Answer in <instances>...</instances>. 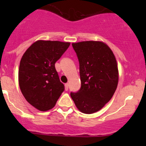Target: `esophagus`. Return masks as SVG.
<instances>
[{
	"label": "esophagus",
	"instance_id": "obj_1",
	"mask_svg": "<svg viewBox=\"0 0 146 146\" xmlns=\"http://www.w3.org/2000/svg\"><path fill=\"white\" fill-rule=\"evenodd\" d=\"M65 90H66V91L68 90V83H66L65 84Z\"/></svg>",
	"mask_w": 146,
	"mask_h": 146
}]
</instances>
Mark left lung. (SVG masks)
<instances>
[{"instance_id":"obj_1","label":"left lung","mask_w":146,"mask_h":146,"mask_svg":"<svg viewBox=\"0 0 146 146\" xmlns=\"http://www.w3.org/2000/svg\"><path fill=\"white\" fill-rule=\"evenodd\" d=\"M80 64L81 88L70 97L84 114L100 111L111 99L119 82L115 56L109 46L100 41L72 44Z\"/></svg>"}]
</instances>
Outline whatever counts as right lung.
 <instances>
[{"label":"right lung","instance_id":"1","mask_svg":"<svg viewBox=\"0 0 146 146\" xmlns=\"http://www.w3.org/2000/svg\"><path fill=\"white\" fill-rule=\"evenodd\" d=\"M70 42L37 40L23 54L20 63L18 82L28 102L36 110L48 111L56 105L64 90L55 63L70 46Z\"/></svg>","mask_w":146,"mask_h":146}]
</instances>
